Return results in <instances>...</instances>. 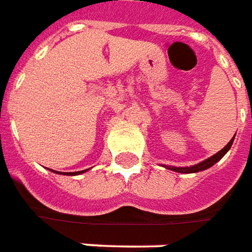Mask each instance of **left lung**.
<instances>
[{"label":"left lung","mask_w":252,"mask_h":252,"mask_svg":"<svg viewBox=\"0 0 252 252\" xmlns=\"http://www.w3.org/2000/svg\"><path fill=\"white\" fill-rule=\"evenodd\" d=\"M233 140H235V137L232 138L228 144H226L220 152H217L216 155H213L212 158H206V160H203L201 163L195 164V165H191V167H165V168L171 169V171H175V172H180V174H194V172H199V171H205V169L210 168L212 165H215L217 161H220L221 158L225 156V153L229 149H231L232 144H233Z\"/></svg>","instance_id":"obj_1"}]
</instances>
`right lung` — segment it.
Instances as JSON below:
<instances>
[{
    "label": "right lung",
    "mask_w": 252,
    "mask_h": 252,
    "mask_svg": "<svg viewBox=\"0 0 252 252\" xmlns=\"http://www.w3.org/2000/svg\"><path fill=\"white\" fill-rule=\"evenodd\" d=\"M55 172V171H54ZM84 172H85V169H84V171H78V172H72V174L70 175H78V174H84ZM57 174H58V172H57Z\"/></svg>",
    "instance_id": "1"
}]
</instances>
